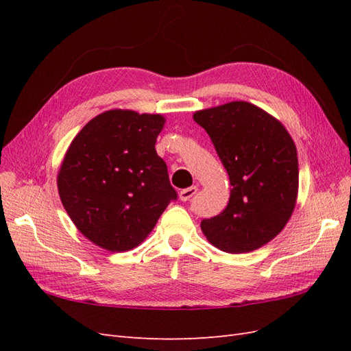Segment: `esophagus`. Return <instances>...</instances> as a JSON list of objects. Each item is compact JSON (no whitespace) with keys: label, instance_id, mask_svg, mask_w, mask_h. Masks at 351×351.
Wrapping results in <instances>:
<instances>
[{"label":"esophagus","instance_id":"obj_1","mask_svg":"<svg viewBox=\"0 0 351 351\" xmlns=\"http://www.w3.org/2000/svg\"><path fill=\"white\" fill-rule=\"evenodd\" d=\"M197 192V187L196 186H192V187H187V189H183L182 192L178 193V197H180V200H183V202H187L190 197H192L195 193Z\"/></svg>","mask_w":351,"mask_h":351}]
</instances>
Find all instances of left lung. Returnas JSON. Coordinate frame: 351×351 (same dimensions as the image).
I'll use <instances>...</instances> for the list:
<instances>
[{"mask_svg":"<svg viewBox=\"0 0 351 351\" xmlns=\"http://www.w3.org/2000/svg\"><path fill=\"white\" fill-rule=\"evenodd\" d=\"M193 120L209 134L231 184L227 208L202 221V232L227 253L265 246L291 218L299 193L290 133L274 115L244 101L196 111Z\"/></svg>","mask_w":351,"mask_h":351,"instance_id":"left-lung-1","label":"left lung"}]
</instances>
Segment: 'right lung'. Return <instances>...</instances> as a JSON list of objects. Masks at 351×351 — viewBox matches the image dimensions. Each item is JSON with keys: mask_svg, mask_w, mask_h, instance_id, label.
Wrapping results in <instances>:
<instances>
[{"mask_svg": "<svg viewBox=\"0 0 351 351\" xmlns=\"http://www.w3.org/2000/svg\"><path fill=\"white\" fill-rule=\"evenodd\" d=\"M165 117L110 110L71 141L57 176L62 206L97 246L125 252L151 234L177 199L167 164L155 151Z\"/></svg>", "mask_w": 351, "mask_h": 351, "instance_id": "add662e5", "label": "right lung"}]
</instances>
